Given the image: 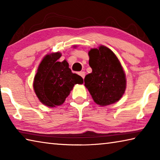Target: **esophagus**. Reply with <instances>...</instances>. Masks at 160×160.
<instances>
[{
  "label": "esophagus",
  "mask_w": 160,
  "mask_h": 160,
  "mask_svg": "<svg viewBox=\"0 0 160 160\" xmlns=\"http://www.w3.org/2000/svg\"><path fill=\"white\" fill-rule=\"evenodd\" d=\"M79 75L84 79V78H85V72L84 71H81V72H79Z\"/></svg>",
  "instance_id": "obj_1"
}]
</instances>
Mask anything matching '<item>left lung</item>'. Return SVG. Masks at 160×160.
<instances>
[{
    "mask_svg": "<svg viewBox=\"0 0 160 160\" xmlns=\"http://www.w3.org/2000/svg\"><path fill=\"white\" fill-rule=\"evenodd\" d=\"M92 69L85 78V86L94 102L102 107L114 104L125 93L126 78L120 61L113 51L100 45L88 52Z\"/></svg>",
    "mask_w": 160,
    "mask_h": 160,
    "instance_id": "left-lung-1",
    "label": "left lung"
}]
</instances>
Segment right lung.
Segmentation results:
<instances>
[{
    "label": "right lung",
    "mask_w": 160,
    "mask_h": 160,
    "mask_svg": "<svg viewBox=\"0 0 160 160\" xmlns=\"http://www.w3.org/2000/svg\"><path fill=\"white\" fill-rule=\"evenodd\" d=\"M61 52L48 53L39 63L33 82L34 92L40 102L48 107L63 104L76 84H82V77L72 73L66 60L59 62Z\"/></svg>",
    "instance_id": "add662e5"
}]
</instances>
